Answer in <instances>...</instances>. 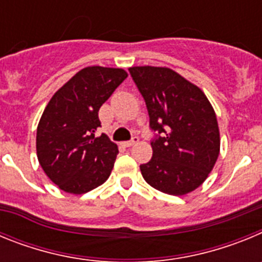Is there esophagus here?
Here are the masks:
<instances>
[{
	"label": "esophagus",
	"instance_id": "1",
	"mask_svg": "<svg viewBox=\"0 0 262 262\" xmlns=\"http://www.w3.org/2000/svg\"><path fill=\"white\" fill-rule=\"evenodd\" d=\"M138 142H139L138 136H134L129 142H124V145H126V147H133V145H135Z\"/></svg>",
	"mask_w": 262,
	"mask_h": 262
}]
</instances>
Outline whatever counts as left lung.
I'll use <instances>...</instances> for the list:
<instances>
[{"label":"left lung","instance_id":"1","mask_svg":"<svg viewBox=\"0 0 262 262\" xmlns=\"http://www.w3.org/2000/svg\"><path fill=\"white\" fill-rule=\"evenodd\" d=\"M147 105L152 159L140 165L156 190L184 195L205 182L221 151L215 111L202 90L165 67L128 69Z\"/></svg>","mask_w":262,"mask_h":262}]
</instances>
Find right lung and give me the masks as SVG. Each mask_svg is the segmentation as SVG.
Masks as SVG:
<instances>
[{"label":"right lung","mask_w":262,"mask_h":262,"mask_svg":"<svg viewBox=\"0 0 262 262\" xmlns=\"http://www.w3.org/2000/svg\"><path fill=\"white\" fill-rule=\"evenodd\" d=\"M127 76L120 68L86 67L46 106L36 129V155L47 177L62 191L88 193L110 176L118 145L105 134L96 136L98 111Z\"/></svg>","instance_id":"obj_1"}]
</instances>
